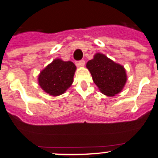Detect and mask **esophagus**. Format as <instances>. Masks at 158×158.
I'll use <instances>...</instances> for the list:
<instances>
[{"mask_svg":"<svg viewBox=\"0 0 158 158\" xmlns=\"http://www.w3.org/2000/svg\"><path fill=\"white\" fill-rule=\"evenodd\" d=\"M85 62L84 60H79V61H78L77 63H76V65H77V67H84L85 66Z\"/></svg>","mask_w":158,"mask_h":158,"instance_id":"34e87169","label":"esophagus"}]
</instances>
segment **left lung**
<instances>
[{"instance_id": "1", "label": "left lung", "mask_w": 158, "mask_h": 158, "mask_svg": "<svg viewBox=\"0 0 158 158\" xmlns=\"http://www.w3.org/2000/svg\"><path fill=\"white\" fill-rule=\"evenodd\" d=\"M86 67L99 90L106 96L112 97L120 93L127 82L124 67L103 54H95L93 59L88 61Z\"/></svg>"}]
</instances>
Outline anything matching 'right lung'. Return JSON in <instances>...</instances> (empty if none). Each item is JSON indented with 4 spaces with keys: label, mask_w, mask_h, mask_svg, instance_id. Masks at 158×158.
Segmentation results:
<instances>
[{
    "label": "right lung",
    "mask_w": 158,
    "mask_h": 158,
    "mask_svg": "<svg viewBox=\"0 0 158 158\" xmlns=\"http://www.w3.org/2000/svg\"><path fill=\"white\" fill-rule=\"evenodd\" d=\"M76 70V67L73 62L57 58L39 74V85L51 96H59L72 85Z\"/></svg>",
    "instance_id": "1"
}]
</instances>
